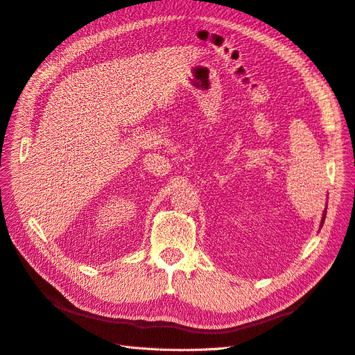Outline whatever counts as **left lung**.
I'll return each mask as SVG.
<instances>
[{"mask_svg": "<svg viewBox=\"0 0 355 355\" xmlns=\"http://www.w3.org/2000/svg\"><path fill=\"white\" fill-rule=\"evenodd\" d=\"M324 218H326V215H323V221H324ZM323 221H322V223H323Z\"/></svg>", "mask_w": 355, "mask_h": 355, "instance_id": "8db88e82", "label": "left lung"}]
</instances>
